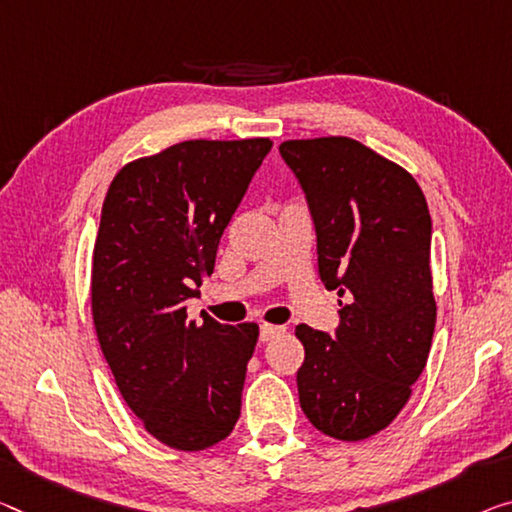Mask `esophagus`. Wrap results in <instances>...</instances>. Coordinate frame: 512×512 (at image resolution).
Instances as JSON below:
<instances>
[{"label":"esophagus","mask_w":512,"mask_h":512,"mask_svg":"<svg viewBox=\"0 0 512 512\" xmlns=\"http://www.w3.org/2000/svg\"><path fill=\"white\" fill-rule=\"evenodd\" d=\"M283 332H286V327H283V325H267V322H263V325H261V341L263 343L272 341L274 336H279Z\"/></svg>","instance_id":"esophagus-1"}]
</instances>
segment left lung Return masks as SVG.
Wrapping results in <instances>:
<instances>
[{"label": "left lung", "instance_id": "left-lung-1", "mask_svg": "<svg viewBox=\"0 0 512 512\" xmlns=\"http://www.w3.org/2000/svg\"><path fill=\"white\" fill-rule=\"evenodd\" d=\"M279 153L309 203L320 279L348 297L334 336L295 327L300 405L320 432L359 442L396 419L426 368L437 320L428 203L412 174L350 137L290 139Z\"/></svg>", "mask_w": 512, "mask_h": 512}]
</instances>
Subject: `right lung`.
<instances>
[{
    "instance_id": "1",
    "label": "right lung",
    "mask_w": 512,
    "mask_h": 512,
    "mask_svg": "<svg viewBox=\"0 0 512 512\" xmlns=\"http://www.w3.org/2000/svg\"><path fill=\"white\" fill-rule=\"evenodd\" d=\"M270 139L180 141L125 164L102 203L91 311L121 396L155 439L203 451L240 416L256 322L187 320Z\"/></svg>"
}]
</instances>
